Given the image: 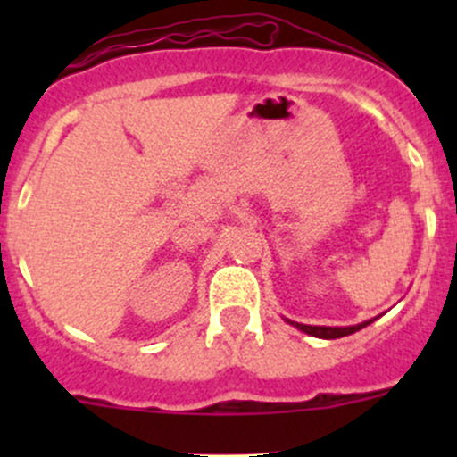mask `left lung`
I'll list each match as a JSON object with an SVG mask.
<instances>
[{
	"mask_svg": "<svg viewBox=\"0 0 457 457\" xmlns=\"http://www.w3.org/2000/svg\"><path fill=\"white\" fill-rule=\"evenodd\" d=\"M370 322L371 320L361 322V325H353V327H312V325H301V322H292V325L298 327V329H301V331H305V334L316 336V338L331 340V338H343V336L353 334V331L362 329V327H367V325H370Z\"/></svg>",
	"mask_w": 457,
	"mask_h": 457,
	"instance_id": "8db88e82",
	"label": "left lung"
}]
</instances>
